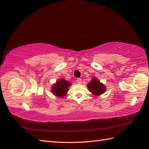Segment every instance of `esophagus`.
Masks as SVG:
<instances>
[{
    "instance_id": "esophagus-1",
    "label": "esophagus",
    "mask_w": 149,
    "mask_h": 149,
    "mask_svg": "<svg viewBox=\"0 0 149 149\" xmlns=\"http://www.w3.org/2000/svg\"><path fill=\"white\" fill-rule=\"evenodd\" d=\"M77 82L78 84H81L82 83V79L81 78H78L77 79Z\"/></svg>"
}]
</instances>
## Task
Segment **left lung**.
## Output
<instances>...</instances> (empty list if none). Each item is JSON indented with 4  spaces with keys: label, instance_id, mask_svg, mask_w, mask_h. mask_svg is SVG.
<instances>
[{
    "label": "left lung",
    "instance_id": "8db88e82",
    "mask_svg": "<svg viewBox=\"0 0 149 149\" xmlns=\"http://www.w3.org/2000/svg\"><path fill=\"white\" fill-rule=\"evenodd\" d=\"M87 86L90 92L95 96L100 95L106 90V87L95 77H93L90 81Z\"/></svg>",
    "mask_w": 149,
    "mask_h": 149
}]
</instances>
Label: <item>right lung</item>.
<instances>
[{"mask_svg":"<svg viewBox=\"0 0 149 149\" xmlns=\"http://www.w3.org/2000/svg\"><path fill=\"white\" fill-rule=\"evenodd\" d=\"M72 84L70 82L66 81L63 78L59 79V80L54 84L51 88V91L55 96L62 98L64 97L68 91V88Z\"/></svg>","mask_w":149,"mask_h":149,"instance_id":"right-lung-1","label":"right lung"}]
</instances>
